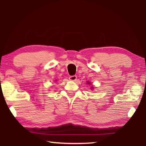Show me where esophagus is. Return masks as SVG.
<instances>
[{
	"label": "esophagus",
	"mask_w": 146,
	"mask_h": 146,
	"mask_svg": "<svg viewBox=\"0 0 146 146\" xmlns=\"http://www.w3.org/2000/svg\"><path fill=\"white\" fill-rule=\"evenodd\" d=\"M69 79H70V80L71 81H75V80H76V79H77V76H76V75L70 76V77H69Z\"/></svg>",
	"instance_id": "34e87169"
}]
</instances>
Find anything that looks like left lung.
I'll use <instances>...</instances> for the list:
<instances>
[{"label": "left lung", "instance_id": "1", "mask_svg": "<svg viewBox=\"0 0 146 146\" xmlns=\"http://www.w3.org/2000/svg\"><path fill=\"white\" fill-rule=\"evenodd\" d=\"M87 84H91V83H90V82H87ZM91 90H93V86H91Z\"/></svg>", "mask_w": 146, "mask_h": 146}]
</instances>
